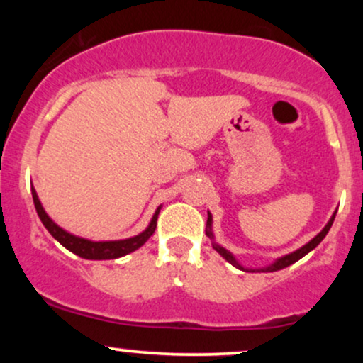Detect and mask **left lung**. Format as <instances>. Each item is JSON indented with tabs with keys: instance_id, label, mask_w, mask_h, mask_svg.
Listing matches in <instances>:
<instances>
[{
	"instance_id": "1",
	"label": "left lung",
	"mask_w": 363,
	"mask_h": 363,
	"mask_svg": "<svg viewBox=\"0 0 363 363\" xmlns=\"http://www.w3.org/2000/svg\"><path fill=\"white\" fill-rule=\"evenodd\" d=\"M335 216H336V213L331 216V220H329L328 222V225L326 227L323 228V230L319 232L318 235L314 237V239L311 240L309 244H306L303 245V247H301V249H297V251L295 252H291V254H286V256H283V257H280V259H277L273 262V264H269V266H266V268H262V269H257V272H278V269H283V268H286V266H290V264H294V262H297L298 259H301V257H303L306 256L307 252H311L312 249L314 247H318L319 245V242L320 240L324 239V237H326V234L329 232V228H331V225H333V222H335ZM206 225H208V230H206V235L210 237V239H213V234H211V215L208 213V222H206ZM213 249L216 252L220 254V256H223L225 259H227L228 262H230V264H234L235 268H240L242 269V266L239 264V262L235 261V257L232 256L230 252L227 251V249H223V247H220L218 244H213Z\"/></svg>"
}]
</instances>
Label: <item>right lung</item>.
I'll return each instance as SVG.
<instances>
[{
	"label": "right lung",
	"mask_w": 363,
	"mask_h": 363,
	"mask_svg": "<svg viewBox=\"0 0 363 363\" xmlns=\"http://www.w3.org/2000/svg\"><path fill=\"white\" fill-rule=\"evenodd\" d=\"M32 198H34L37 215H39L40 222L44 223V227L49 230V234H51L54 239L57 240V242L65 245L68 251L74 252L77 256L83 257V259H97V261L116 259V257L126 256V254L136 251V249L141 247V245L147 242L150 237L153 235V232H155V228H157L158 211H160V208H158V210L155 211V215H153L152 222H150V225H148V228L145 232H141L140 235H135V237H131V239H126V240L91 242V240H86V239H82V237H74L72 234H68V232L62 230L61 227H57V225L54 223L52 220L48 216V213L44 211V208H43V205H40L39 198H37V193L34 189H32Z\"/></svg>",
	"instance_id": "right-lung-1"
}]
</instances>
